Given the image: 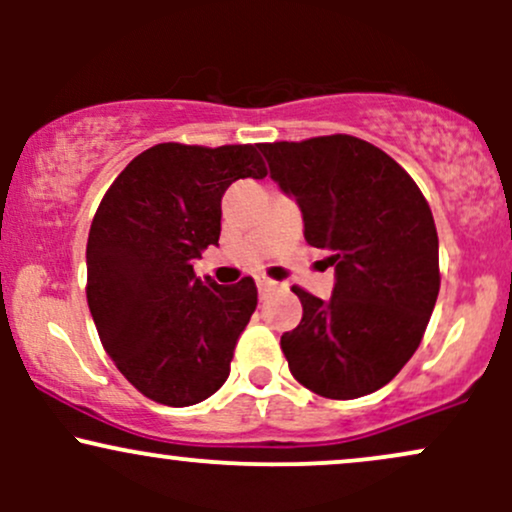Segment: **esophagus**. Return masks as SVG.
<instances>
[{"label":"esophagus","mask_w":512,"mask_h":512,"mask_svg":"<svg viewBox=\"0 0 512 512\" xmlns=\"http://www.w3.org/2000/svg\"><path fill=\"white\" fill-rule=\"evenodd\" d=\"M257 289H260V293H267V291H272L274 286H276V281L274 279H269V276H257Z\"/></svg>","instance_id":"34e87169"}]
</instances>
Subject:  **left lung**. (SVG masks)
<instances>
[{
    "label": "left lung",
    "instance_id": "obj_1",
    "mask_svg": "<svg viewBox=\"0 0 512 512\" xmlns=\"http://www.w3.org/2000/svg\"><path fill=\"white\" fill-rule=\"evenodd\" d=\"M269 175L296 197L305 240L330 250V301L293 286L303 317L281 337L293 378L327 399H356L390 383L424 339L440 291L431 207L395 158L330 134L260 144Z\"/></svg>",
    "mask_w": 512,
    "mask_h": 512
}]
</instances>
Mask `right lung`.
<instances>
[{
	"label": "right lung",
	"instance_id": "right-lung-1",
	"mask_svg": "<svg viewBox=\"0 0 512 512\" xmlns=\"http://www.w3.org/2000/svg\"><path fill=\"white\" fill-rule=\"evenodd\" d=\"M264 175L257 144L166 142L129 161L98 204L86 301L103 349L144 397L190 407L226 383L257 286H219L192 264L219 243L228 185Z\"/></svg>",
	"mask_w": 512,
	"mask_h": 512
}]
</instances>
